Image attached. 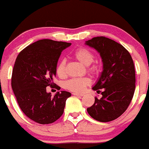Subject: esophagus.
Instances as JSON below:
<instances>
[{"instance_id":"1","label":"esophagus","mask_w":149,"mask_h":149,"mask_svg":"<svg viewBox=\"0 0 149 149\" xmlns=\"http://www.w3.org/2000/svg\"><path fill=\"white\" fill-rule=\"evenodd\" d=\"M73 95H76V96H80V97L83 96V94H79V93H77V92H74V93H73Z\"/></svg>"}]
</instances>
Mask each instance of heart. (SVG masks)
Wrapping results in <instances>:
<instances>
[{
	"instance_id": "b5f03b06",
	"label": "heart",
	"mask_w": 149,
	"mask_h": 149,
	"mask_svg": "<svg viewBox=\"0 0 149 149\" xmlns=\"http://www.w3.org/2000/svg\"><path fill=\"white\" fill-rule=\"evenodd\" d=\"M73 56L76 60L86 66L88 73L94 76L98 74L100 67L97 63H92L95 60V54L91 50L84 47H80L73 52ZM65 65L66 63L65 60H60L57 63L56 73L59 77L63 78L65 76ZM89 83L90 81L88 78H76L67 81L65 84V87L72 92H82L85 86L89 85Z\"/></svg>"
}]
</instances>
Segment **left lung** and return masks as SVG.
Masks as SVG:
<instances>
[{
    "label": "left lung",
    "instance_id": "left-lung-1",
    "mask_svg": "<svg viewBox=\"0 0 149 149\" xmlns=\"http://www.w3.org/2000/svg\"><path fill=\"white\" fill-rule=\"evenodd\" d=\"M86 45L100 54L103 63L99 80L94 90L102 89V97H95L87 108L94 119L108 122L117 119L127 109L135 89V70L129 52L119 43L104 36H97L86 41Z\"/></svg>",
    "mask_w": 149,
    "mask_h": 149
}]
</instances>
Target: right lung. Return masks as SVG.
<instances>
[{
	"label": "right lung",
	"instance_id": "add662e5",
	"mask_svg": "<svg viewBox=\"0 0 149 149\" xmlns=\"http://www.w3.org/2000/svg\"><path fill=\"white\" fill-rule=\"evenodd\" d=\"M70 43L42 39L19 53L12 72L11 87L19 106L31 120L41 125L57 121L64 112L71 94L58 92L54 97L47 87H53L56 67L61 52ZM58 90L60 87L56 86Z\"/></svg>",
	"mask_w": 149,
	"mask_h": 149
}]
</instances>
